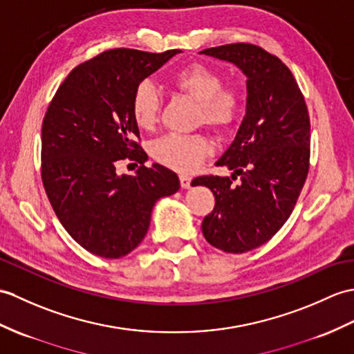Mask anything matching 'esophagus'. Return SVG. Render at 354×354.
Returning <instances> with one entry per match:
<instances>
[{
    "mask_svg": "<svg viewBox=\"0 0 354 354\" xmlns=\"http://www.w3.org/2000/svg\"><path fill=\"white\" fill-rule=\"evenodd\" d=\"M179 183H180V187H183V188H190L192 178L188 176V175H180L179 176Z\"/></svg>",
    "mask_w": 354,
    "mask_h": 354,
    "instance_id": "1",
    "label": "esophagus"
}]
</instances>
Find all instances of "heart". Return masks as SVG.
Returning a JSON list of instances; mask_svg holds the SVG:
<instances>
[{"label": "heart", "instance_id": "heart-1", "mask_svg": "<svg viewBox=\"0 0 354 354\" xmlns=\"http://www.w3.org/2000/svg\"><path fill=\"white\" fill-rule=\"evenodd\" d=\"M179 92L197 102V122L214 131L231 129L240 120L244 105L243 92L236 86H223V75L207 64L193 63L179 69L171 77ZM161 97L151 81H142L133 97L131 113L140 129L151 131L157 125ZM152 157L166 167L180 174L193 171L212 152V143L202 134H167L155 140Z\"/></svg>", "mask_w": 354, "mask_h": 354}]
</instances>
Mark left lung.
<instances>
[{
	"label": "left lung",
	"instance_id": "8db88e82",
	"mask_svg": "<svg viewBox=\"0 0 354 354\" xmlns=\"http://www.w3.org/2000/svg\"><path fill=\"white\" fill-rule=\"evenodd\" d=\"M201 54L235 64L248 77L245 114L231 146L216 166L231 176H199L216 205L202 221L207 241L226 253L267 243L295 207L308 176L310 122L291 71L276 55L252 44L208 48ZM242 176L234 186L232 180Z\"/></svg>",
	"mask_w": 354,
	"mask_h": 354
}]
</instances>
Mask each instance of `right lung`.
Returning a JSON list of instances; mask_svg holds the SVG:
<instances>
[{"instance_id":"1","label":"right lung","mask_w":354,"mask_h":354,"mask_svg":"<svg viewBox=\"0 0 354 354\" xmlns=\"http://www.w3.org/2000/svg\"><path fill=\"white\" fill-rule=\"evenodd\" d=\"M179 49L155 54L116 48L78 64L57 90L42 125V180L55 216L81 248L118 259L149 229L153 205L179 190L161 164L146 167L131 113L136 87ZM122 159L140 164L118 176Z\"/></svg>"}]
</instances>
